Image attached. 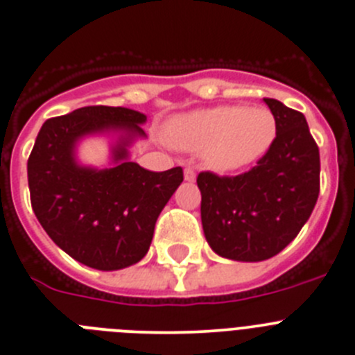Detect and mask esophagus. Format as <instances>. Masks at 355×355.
Returning <instances> with one entry per match:
<instances>
[{
    "label": "esophagus",
    "instance_id": "1",
    "mask_svg": "<svg viewBox=\"0 0 355 355\" xmlns=\"http://www.w3.org/2000/svg\"><path fill=\"white\" fill-rule=\"evenodd\" d=\"M184 177H185V180H187V182H194L196 180L194 168H185V170H184Z\"/></svg>",
    "mask_w": 355,
    "mask_h": 355
}]
</instances>
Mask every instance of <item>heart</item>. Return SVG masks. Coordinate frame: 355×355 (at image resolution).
<instances>
[{
  "mask_svg": "<svg viewBox=\"0 0 355 355\" xmlns=\"http://www.w3.org/2000/svg\"><path fill=\"white\" fill-rule=\"evenodd\" d=\"M276 118L265 107L218 105L177 118L168 135L177 147L205 153L206 163L230 171L257 161L276 139Z\"/></svg>",
  "mask_w": 355,
  "mask_h": 355,
  "instance_id": "b5f03b06",
  "label": "heart"
}]
</instances>
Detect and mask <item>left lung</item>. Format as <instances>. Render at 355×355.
<instances>
[{
  "label": "left lung",
  "instance_id": "obj_1",
  "mask_svg": "<svg viewBox=\"0 0 355 355\" xmlns=\"http://www.w3.org/2000/svg\"><path fill=\"white\" fill-rule=\"evenodd\" d=\"M276 118V139L257 166L236 177L198 175L201 222L220 257L261 261L283 251L319 198V147L302 112L263 98Z\"/></svg>",
  "mask_w": 355,
  "mask_h": 355
}]
</instances>
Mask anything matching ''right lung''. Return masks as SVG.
<instances>
[{
  "instance_id": "obj_1",
  "label": "right lung",
  "mask_w": 355,
  "mask_h": 355,
  "mask_svg": "<svg viewBox=\"0 0 355 355\" xmlns=\"http://www.w3.org/2000/svg\"><path fill=\"white\" fill-rule=\"evenodd\" d=\"M146 114L126 107L88 105L44 121L29 161L31 205L41 227L74 260L98 270L137 263L149 251L154 225L178 185L180 166L149 171L128 161L126 146L146 137ZM125 131L113 150L115 166L95 171L75 163L85 135Z\"/></svg>"
}]
</instances>
